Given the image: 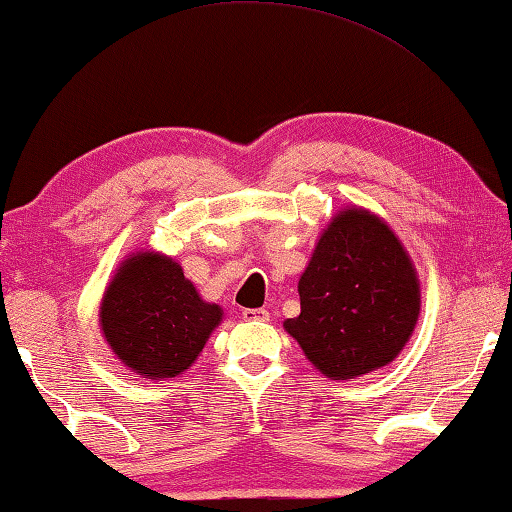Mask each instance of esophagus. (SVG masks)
I'll return each mask as SVG.
<instances>
[{
	"label": "esophagus",
	"mask_w": 512,
	"mask_h": 512,
	"mask_svg": "<svg viewBox=\"0 0 512 512\" xmlns=\"http://www.w3.org/2000/svg\"><path fill=\"white\" fill-rule=\"evenodd\" d=\"M241 318L248 320V323H266V320H271L266 309H244Z\"/></svg>",
	"instance_id": "obj_1"
}]
</instances>
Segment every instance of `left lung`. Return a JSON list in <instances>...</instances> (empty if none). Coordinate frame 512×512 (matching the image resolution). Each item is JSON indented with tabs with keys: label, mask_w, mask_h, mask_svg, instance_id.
<instances>
[{
	"label": "left lung",
	"mask_w": 512,
	"mask_h": 512,
	"mask_svg": "<svg viewBox=\"0 0 512 512\" xmlns=\"http://www.w3.org/2000/svg\"><path fill=\"white\" fill-rule=\"evenodd\" d=\"M300 314L284 329L320 375L350 381L397 359L420 316L415 264L381 216L341 207L298 280Z\"/></svg>",
	"instance_id": "left-lung-1"
}]
</instances>
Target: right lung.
<instances>
[{"instance_id": "obj_1", "label": "right lung", "mask_w": 512, "mask_h": 512, "mask_svg": "<svg viewBox=\"0 0 512 512\" xmlns=\"http://www.w3.org/2000/svg\"><path fill=\"white\" fill-rule=\"evenodd\" d=\"M221 320L223 309L203 300L183 266L158 250L128 255L99 305L112 354L131 372L160 381L183 375Z\"/></svg>"}]
</instances>
